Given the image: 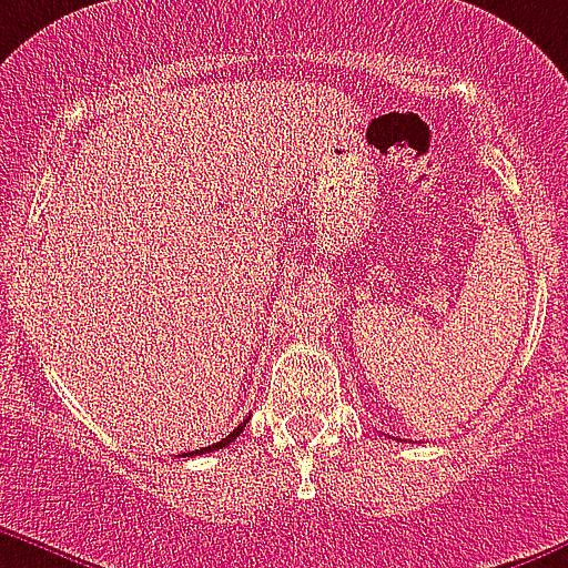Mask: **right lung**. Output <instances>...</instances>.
I'll return each instance as SVG.
<instances>
[{"instance_id": "1", "label": "right lung", "mask_w": 568, "mask_h": 568, "mask_svg": "<svg viewBox=\"0 0 568 568\" xmlns=\"http://www.w3.org/2000/svg\"><path fill=\"white\" fill-rule=\"evenodd\" d=\"M248 422V418H246ZM246 422H240L237 427H234L232 433H229L226 438H223V442H217V444H209V447H201V449H192V453H186V456H203V453H212V449H223V447H229V444L234 442V438L240 436V433H243V427H246Z\"/></svg>"}]
</instances>
